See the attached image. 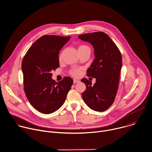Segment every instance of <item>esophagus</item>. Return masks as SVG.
<instances>
[{
    "instance_id": "34e87169",
    "label": "esophagus",
    "mask_w": 152,
    "mask_h": 152,
    "mask_svg": "<svg viewBox=\"0 0 152 152\" xmlns=\"http://www.w3.org/2000/svg\"><path fill=\"white\" fill-rule=\"evenodd\" d=\"M80 81L77 80H75V79H74V83L75 84V83H79Z\"/></svg>"
}]
</instances>
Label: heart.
Instances as JSON below:
<instances>
[{"mask_svg": "<svg viewBox=\"0 0 152 152\" xmlns=\"http://www.w3.org/2000/svg\"><path fill=\"white\" fill-rule=\"evenodd\" d=\"M85 50H90V48L86 45H81L78 47V51ZM61 57H62V56H60L59 58L60 59L61 58ZM80 74H81L80 69H74L71 71V74L74 77H78V76H80Z\"/></svg>", "mask_w": 152, "mask_h": 152, "instance_id": "obj_1", "label": "heart"}]
</instances>
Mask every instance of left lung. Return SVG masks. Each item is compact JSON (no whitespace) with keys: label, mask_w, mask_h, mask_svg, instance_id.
Instances as JSON below:
<instances>
[{"label":"left lung","mask_w":152,"mask_h":152,"mask_svg":"<svg viewBox=\"0 0 152 152\" xmlns=\"http://www.w3.org/2000/svg\"><path fill=\"white\" fill-rule=\"evenodd\" d=\"M78 38L93 45L95 56L87 70V75L95 78L96 83L92 85L87 78L81 80L86 86L82 98L92 110L105 111L114 102L118 90L122 66L120 51L108 35L102 32L83 34Z\"/></svg>","instance_id":"1"}]
</instances>
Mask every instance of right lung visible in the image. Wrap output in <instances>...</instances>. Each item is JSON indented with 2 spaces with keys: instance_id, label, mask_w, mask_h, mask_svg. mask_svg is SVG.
<instances>
[{
  "instance_id": "add662e5",
  "label": "right lung",
  "mask_w": 152,
  "mask_h": 152,
  "mask_svg": "<svg viewBox=\"0 0 152 152\" xmlns=\"http://www.w3.org/2000/svg\"><path fill=\"white\" fill-rule=\"evenodd\" d=\"M71 37L44 35L27 51L21 64L26 96L36 110L51 114L61 107L73 84L65 77L58 83L51 78L59 66V51Z\"/></svg>"
}]
</instances>
